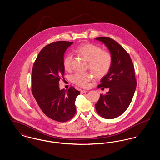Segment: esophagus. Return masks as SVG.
I'll return each instance as SVG.
<instances>
[{"label":"esophagus","mask_w":160,"mask_h":160,"mask_svg":"<svg viewBox=\"0 0 160 160\" xmlns=\"http://www.w3.org/2000/svg\"><path fill=\"white\" fill-rule=\"evenodd\" d=\"M86 92H88V91H86V90H82V91H81V92H80L81 94H83V93H86Z\"/></svg>","instance_id":"obj_1"}]
</instances>
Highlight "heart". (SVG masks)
<instances>
[{
  "mask_svg": "<svg viewBox=\"0 0 160 160\" xmlns=\"http://www.w3.org/2000/svg\"><path fill=\"white\" fill-rule=\"evenodd\" d=\"M76 52L89 62V68L97 77L106 76L109 71L112 62V56L108 52L102 51L99 46L87 43L78 46ZM72 57L67 54L63 60V65L65 70L71 69ZM92 75L89 72H76L72 76V80L78 86L86 88L91 80Z\"/></svg>",
  "mask_w": 160,
  "mask_h": 160,
  "instance_id": "heart-1",
  "label": "heart"
}]
</instances>
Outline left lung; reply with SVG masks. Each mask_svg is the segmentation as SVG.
<instances>
[{
	"label": "left lung",
	"instance_id": "obj_1",
	"mask_svg": "<svg viewBox=\"0 0 160 160\" xmlns=\"http://www.w3.org/2000/svg\"><path fill=\"white\" fill-rule=\"evenodd\" d=\"M95 39L104 44L112 59L109 71L98 86L109 91L100 95L95 108L102 118L114 119L125 112L134 96L137 85L134 68L128 53L116 41L107 37Z\"/></svg>",
	"mask_w": 160,
	"mask_h": 160
}]
</instances>
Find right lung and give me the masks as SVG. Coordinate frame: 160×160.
<instances>
[{
  "label": "right lung",
  "instance_id": "add662e5",
  "mask_svg": "<svg viewBox=\"0 0 160 160\" xmlns=\"http://www.w3.org/2000/svg\"><path fill=\"white\" fill-rule=\"evenodd\" d=\"M73 42L61 41L44 47L38 54L32 71V92L44 113L58 122H66L76 112L75 101L80 92L74 87L60 89L64 76L63 56Z\"/></svg>",
  "mask_w": 160,
  "mask_h": 160
}]
</instances>
